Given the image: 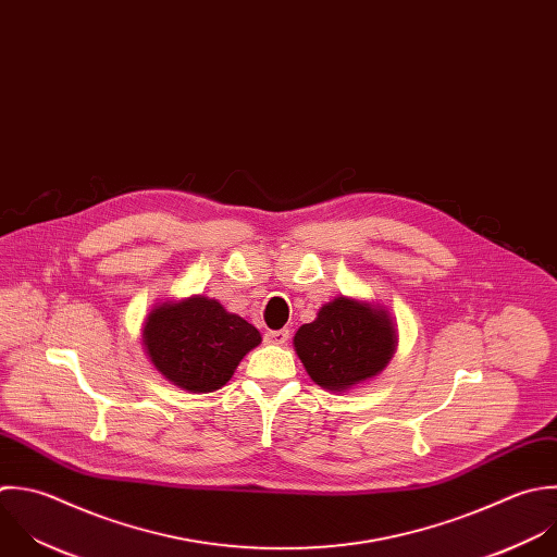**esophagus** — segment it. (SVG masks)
Here are the masks:
<instances>
[{
	"instance_id": "34e87169",
	"label": "esophagus",
	"mask_w": 557,
	"mask_h": 557,
	"mask_svg": "<svg viewBox=\"0 0 557 557\" xmlns=\"http://www.w3.org/2000/svg\"><path fill=\"white\" fill-rule=\"evenodd\" d=\"M267 338H269L271 343H277V345H282V343H286V341L290 338V330H288V327H282V330H273V332H269V334H267Z\"/></svg>"
}]
</instances>
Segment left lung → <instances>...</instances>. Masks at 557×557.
Listing matches in <instances>:
<instances>
[{"label":"left lung","instance_id":"obj_1","mask_svg":"<svg viewBox=\"0 0 557 557\" xmlns=\"http://www.w3.org/2000/svg\"><path fill=\"white\" fill-rule=\"evenodd\" d=\"M397 334L384 310L347 297L323 306L317 321L295 334L308 375L327 391H347L377 375L395 354Z\"/></svg>","mask_w":557,"mask_h":557}]
</instances>
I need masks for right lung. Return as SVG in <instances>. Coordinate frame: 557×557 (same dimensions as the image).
Listing matches in <instances>:
<instances>
[{"label":"right lung","mask_w":557,"mask_h":557,"mask_svg":"<svg viewBox=\"0 0 557 557\" xmlns=\"http://www.w3.org/2000/svg\"><path fill=\"white\" fill-rule=\"evenodd\" d=\"M260 341V332L251 323L208 297L158 306L147 317L143 332L153 367L190 393L221 388L243 356Z\"/></svg>","instance_id":"right-lung-1"}]
</instances>
